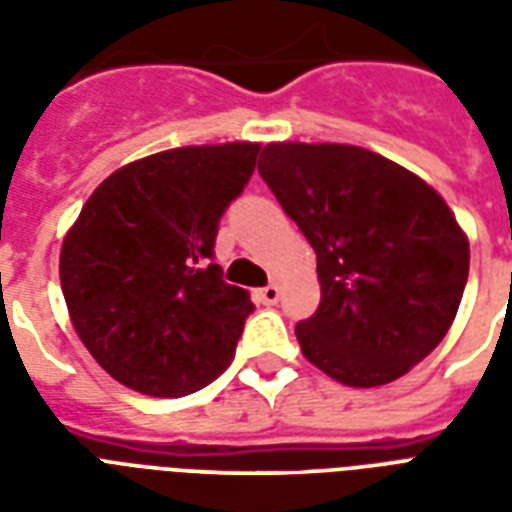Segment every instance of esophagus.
Returning a JSON list of instances; mask_svg holds the SVG:
<instances>
[{"mask_svg":"<svg viewBox=\"0 0 512 512\" xmlns=\"http://www.w3.org/2000/svg\"><path fill=\"white\" fill-rule=\"evenodd\" d=\"M279 297H281L279 284H268V287L257 289V300H260L263 305H276L279 303Z\"/></svg>","mask_w":512,"mask_h":512,"instance_id":"obj_1","label":"esophagus"}]
</instances>
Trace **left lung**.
<instances>
[{
    "label": "left lung",
    "instance_id": "8db88e82",
    "mask_svg": "<svg viewBox=\"0 0 512 512\" xmlns=\"http://www.w3.org/2000/svg\"><path fill=\"white\" fill-rule=\"evenodd\" d=\"M257 170L316 252L321 303L303 356L350 388L420 364L452 327L470 244L446 201L401 164L342 143H268Z\"/></svg>",
    "mask_w": 512,
    "mask_h": 512
}]
</instances>
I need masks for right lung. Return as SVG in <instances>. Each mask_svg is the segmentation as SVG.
I'll return each mask as SVG.
<instances>
[{
	"label": "right lung",
	"instance_id": "obj_1",
	"mask_svg": "<svg viewBox=\"0 0 512 512\" xmlns=\"http://www.w3.org/2000/svg\"><path fill=\"white\" fill-rule=\"evenodd\" d=\"M257 154L260 143L162 151L108 175L82 207L60 287L76 335L116 382L177 398L231 364L255 305L212 257Z\"/></svg>",
	"mask_w": 512,
	"mask_h": 512
}]
</instances>
